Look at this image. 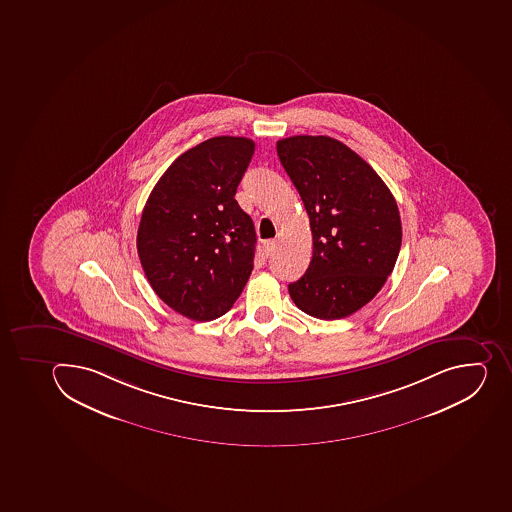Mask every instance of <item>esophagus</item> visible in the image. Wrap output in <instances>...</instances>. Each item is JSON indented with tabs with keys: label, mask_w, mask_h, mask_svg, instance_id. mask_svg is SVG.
Returning <instances> with one entry per match:
<instances>
[{
	"label": "esophagus",
	"mask_w": 512,
	"mask_h": 512,
	"mask_svg": "<svg viewBox=\"0 0 512 512\" xmlns=\"http://www.w3.org/2000/svg\"><path fill=\"white\" fill-rule=\"evenodd\" d=\"M274 248H276V241H264V253H266V256H271V254L274 253Z\"/></svg>",
	"instance_id": "34e87169"
}]
</instances>
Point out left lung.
I'll return each instance as SVG.
<instances>
[{"label": "left lung", "instance_id": "left-lung-1", "mask_svg": "<svg viewBox=\"0 0 512 512\" xmlns=\"http://www.w3.org/2000/svg\"><path fill=\"white\" fill-rule=\"evenodd\" d=\"M285 173L310 218L313 256L303 277L289 284L302 312L320 320L356 313L380 292L401 248L395 197L343 142L295 135L277 142Z\"/></svg>", "mask_w": 512, "mask_h": 512}]
</instances>
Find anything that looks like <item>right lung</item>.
<instances>
[{"instance_id": "obj_1", "label": "right lung", "mask_w": 512, "mask_h": 512, "mask_svg": "<svg viewBox=\"0 0 512 512\" xmlns=\"http://www.w3.org/2000/svg\"><path fill=\"white\" fill-rule=\"evenodd\" d=\"M254 142L214 137L166 169L143 207L138 258L155 294L189 320L233 307L253 271V220L235 200Z\"/></svg>"}]
</instances>
